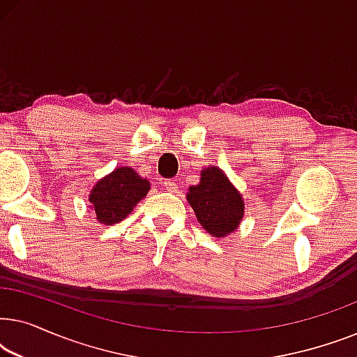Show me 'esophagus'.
Segmentation results:
<instances>
[{"label": "esophagus", "instance_id": "1", "mask_svg": "<svg viewBox=\"0 0 357 357\" xmlns=\"http://www.w3.org/2000/svg\"><path fill=\"white\" fill-rule=\"evenodd\" d=\"M164 188L170 193H177L178 192V183L177 180H164Z\"/></svg>", "mask_w": 357, "mask_h": 357}]
</instances>
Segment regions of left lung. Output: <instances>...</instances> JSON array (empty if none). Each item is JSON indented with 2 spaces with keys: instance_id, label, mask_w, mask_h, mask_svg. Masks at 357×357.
Wrapping results in <instances>:
<instances>
[{
  "instance_id": "obj_1",
  "label": "left lung",
  "mask_w": 357,
  "mask_h": 357,
  "mask_svg": "<svg viewBox=\"0 0 357 357\" xmlns=\"http://www.w3.org/2000/svg\"><path fill=\"white\" fill-rule=\"evenodd\" d=\"M187 199L204 231L226 237L238 227L243 218V199L219 167L202 170L198 185L188 188Z\"/></svg>"
}]
</instances>
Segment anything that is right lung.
Returning <instances> with one entry per match:
<instances>
[{
  "mask_svg": "<svg viewBox=\"0 0 357 357\" xmlns=\"http://www.w3.org/2000/svg\"><path fill=\"white\" fill-rule=\"evenodd\" d=\"M149 182L131 167H119L91 190L89 203L102 224H116L128 216L149 192Z\"/></svg>",
  "mask_w": 357,
  "mask_h": 357,
  "instance_id": "1",
  "label": "right lung"
}]
</instances>
